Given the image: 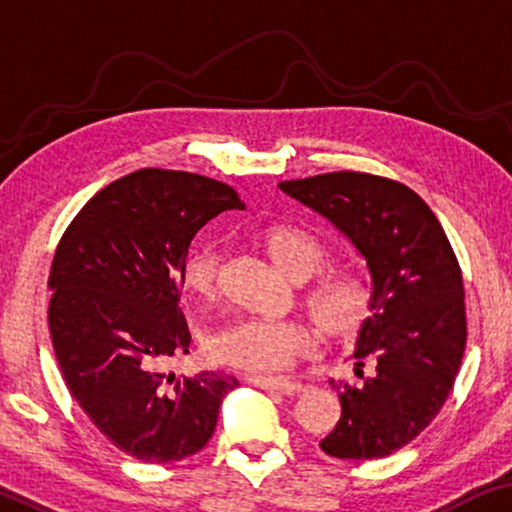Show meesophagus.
Masks as SVG:
<instances>
[{
	"label": "esophagus",
	"mask_w": 512,
	"mask_h": 512,
	"mask_svg": "<svg viewBox=\"0 0 512 512\" xmlns=\"http://www.w3.org/2000/svg\"><path fill=\"white\" fill-rule=\"evenodd\" d=\"M250 385L262 387V390L269 392H278V394H287V397H294L304 390V385L297 383V380H287V378H262V376H248Z\"/></svg>",
	"instance_id": "34e87169"
}]
</instances>
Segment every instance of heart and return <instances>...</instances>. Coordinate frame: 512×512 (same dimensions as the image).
<instances>
[{
  "mask_svg": "<svg viewBox=\"0 0 512 512\" xmlns=\"http://www.w3.org/2000/svg\"><path fill=\"white\" fill-rule=\"evenodd\" d=\"M273 262L292 280H306L325 264L327 250L306 229L273 225L262 234ZM220 243L206 241L185 259L183 283L201 299H213L220 287ZM306 306L325 336L350 338L373 313V287L362 271L329 269L318 273L306 292ZM311 329L301 320L246 315L229 320L208 336V350L220 362L255 373H276L311 348Z\"/></svg>",
  "mask_w": 512,
  "mask_h": 512,
  "instance_id": "b5f03b06",
  "label": "heart"
}]
</instances>
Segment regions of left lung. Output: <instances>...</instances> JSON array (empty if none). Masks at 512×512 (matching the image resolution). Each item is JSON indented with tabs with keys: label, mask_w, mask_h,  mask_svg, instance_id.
Returning a JSON list of instances; mask_svg holds the SVG:
<instances>
[{
	"label": "left lung",
	"mask_w": 512,
	"mask_h": 512,
	"mask_svg": "<svg viewBox=\"0 0 512 512\" xmlns=\"http://www.w3.org/2000/svg\"><path fill=\"white\" fill-rule=\"evenodd\" d=\"M278 187L355 246L373 287V313L355 345L362 383L329 380L341 420L320 448L357 462L392 455L429 427L462 364L466 308L457 257L420 194L390 178L336 171ZM364 361L374 364L371 377L363 376Z\"/></svg>",
	"instance_id": "left-lung-1"
}]
</instances>
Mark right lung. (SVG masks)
<instances>
[{"instance_id":"add662e5","label":"right lung","mask_w":512,"mask_h":512,"mask_svg":"<svg viewBox=\"0 0 512 512\" xmlns=\"http://www.w3.org/2000/svg\"><path fill=\"white\" fill-rule=\"evenodd\" d=\"M246 204L232 187L187 171L141 169L81 208L50 266L48 327L71 397L115 448L150 464L208 443L234 376H176L190 352L181 283L194 234Z\"/></svg>"}]
</instances>
